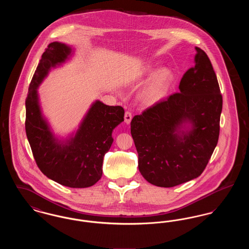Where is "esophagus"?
<instances>
[{"label":"esophagus","instance_id":"esophagus-1","mask_svg":"<svg viewBox=\"0 0 249 249\" xmlns=\"http://www.w3.org/2000/svg\"><path fill=\"white\" fill-rule=\"evenodd\" d=\"M131 119H132V115H131V113H130V111H126V112H125V116H124L125 122H126L127 124H130V121H131Z\"/></svg>","mask_w":249,"mask_h":249}]
</instances>
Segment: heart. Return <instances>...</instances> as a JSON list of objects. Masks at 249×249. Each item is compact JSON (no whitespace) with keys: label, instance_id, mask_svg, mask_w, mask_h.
<instances>
[{"label":"heart","instance_id":"1","mask_svg":"<svg viewBox=\"0 0 249 249\" xmlns=\"http://www.w3.org/2000/svg\"><path fill=\"white\" fill-rule=\"evenodd\" d=\"M171 72L168 70L159 71L153 79L143 89L141 98L146 104H155L160 100L166 92L171 81Z\"/></svg>","mask_w":249,"mask_h":249}]
</instances>
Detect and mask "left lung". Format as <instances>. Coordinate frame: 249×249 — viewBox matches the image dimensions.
I'll use <instances>...</instances> for the list:
<instances>
[{
  "label": "left lung",
  "instance_id": "1",
  "mask_svg": "<svg viewBox=\"0 0 249 249\" xmlns=\"http://www.w3.org/2000/svg\"><path fill=\"white\" fill-rule=\"evenodd\" d=\"M195 65L170 95L134 116L130 133L138 168L150 184L172 188L200 177L219 136L222 95L206 53L195 48ZM189 123L190 131L180 130Z\"/></svg>",
  "mask_w": 249,
  "mask_h": 249
}]
</instances>
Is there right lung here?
Returning <instances> with one entry per match:
<instances>
[{
	"mask_svg": "<svg viewBox=\"0 0 249 249\" xmlns=\"http://www.w3.org/2000/svg\"><path fill=\"white\" fill-rule=\"evenodd\" d=\"M70 54L71 48L59 42L49 44L43 53L25 102V130L36 164L46 177L65 187L88 188L102 178L104 157L113 142L112 131L124 121V109L96 101L74 137L64 143L54 138L42 117L37 88L50 68Z\"/></svg>",
	"mask_w": 249,
	"mask_h": 249,
	"instance_id": "right-lung-1",
	"label": "right lung"
}]
</instances>
